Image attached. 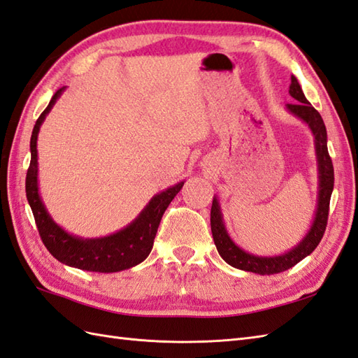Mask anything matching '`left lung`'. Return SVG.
Wrapping results in <instances>:
<instances>
[{
	"instance_id": "obj_1",
	"label": "left lung",
	"mask_w": 358,
	"mask_h": 358,
	"mask_svg": "<svg viewBox=\"0 0 358 358\" xmlns=\"http://www.w3.org/2000/svg\"><path fill=\"white\" fill-rule=\"evenodd\" d=\"M288 93L293 99H296L297 102L287 103V110L308 124V128L311 129L314 136L315 159H317V209H315V215L308 234L302 238L301 243L285 253L278 256H257L243 250V248L238 247L234 243V239L229 236L226 224H224L221 206L217 196H213L210 209L212 235L220 256L229 265H231V267L262 274V276L264 274H276L292 268L297 262H301L303 257L311 255L315 250V247L319 245L323 234H325L329 212V199L332 189H334V168H332L331 157L328 154L327 128L325 123H323L322 115L319 114L317 110H314V106L308 101H306L303 91L294 76H292V85H289Z\"/></svg>"
}]
</instances>
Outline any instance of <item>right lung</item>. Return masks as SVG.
Returning a JSON list of instances; mask_svg holds the SVG:
<instances>
[{
  "instance_id": "add662e5",
  "label": "right lung",
  "mask_w": 358,
  "mask_h": 358,
  "mask_svg": "<svg viewBox=\"0 0 358 358\" xmlns=\"http://www.w3.org/2000/svg\"><path fill=\"white\" fill-rule=\"evenodd\" d=\"M64 90L65 87L56 91L48 106L39 115L30 138L31 159L26 177V194L33 217L36 221L39 236L47 250L57 261L69 265V267L97 273H115L136 267L151 253L163 213L168 209L173 196L180 192L185 181H180L176 186H171L163 192L154 195L134 221L113 235L103 238H80L57 226L53 218L50 217L39 195L36 141L41 124L45 120L47 114L52 111L53 105L61 97Z\"/></svg>"
}]
</instances>
